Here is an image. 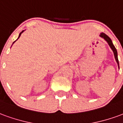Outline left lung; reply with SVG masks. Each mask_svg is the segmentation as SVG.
<instances>
[{
	"label": "left lung",
	"mask_w": 123,
	"mask_h": 123,
	"mask_svg": "<svg viewBox=\"0 0 123 123\" xmlns=\"http://www.w3.org/2000/svg\"><path fill=\"white\" fill-rule=\"evenodd\" d=\"M100 36L101 37H103V39H105L107 41V42L108 43L109 45L110 46V47L111 48V49L113 50V53H114V55H115V59H116V61L117 62L118 66H119V60H118V57H117V51L116 48L115 47V46L113 45V43H112V41H111V39H110V38L107 35H106V34H105V33H101Z\"/></svg>",
	"instance_id": "1"
}]
</instances>
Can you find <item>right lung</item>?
<instances>
[{
	"instance_id": "add662e5",
	"label": "right lung",
	"mask_w": 123,
	"mask_h": 123,
	"mask_svg": "<svg viewBox=\"0 0 123 123\" xmlns=\"http://www.w3.org/2000/svg\"><path fill=\"white\" fill-rule=\"evenodd\" d=\"M23 31H22V32L20 33V35H19V37H18V39H19V37H20V35H21V33H22ZM15 41H14V42H15Z\"/></svg>"
}]
</instances>
